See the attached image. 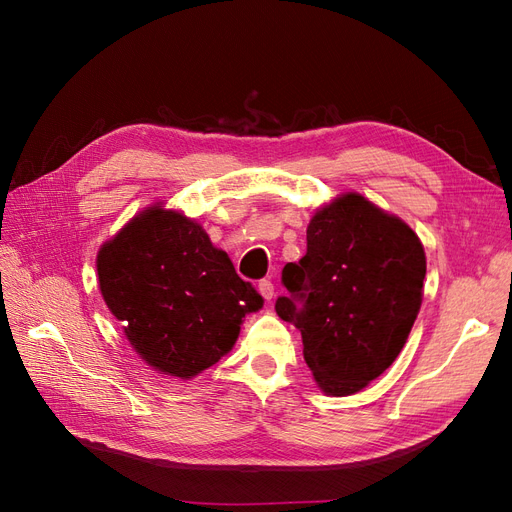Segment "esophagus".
Masks as SVG:
<instances>
[{
    "label": "esophagus",
    "instance_id": "obj_1",
    "mask_svg": "<svg viewBox=\"0 0 512 512\" xmlns=\"http://www.w3.org/2000/svg\"><path fill=\"white\" fill-rule=\"evenodd\" d=\"M258 290H260V294H262V299H267V301L273 299L275 288H273L271 280H260V282H258Z\"/></svg>",
    "mask_w": 512,
    "mask_h": 512
}]
</instances>
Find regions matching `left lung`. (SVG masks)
<instances>
[{
	"label": "left lung",
	"instance_id": "obj_1",
	"mask_svg": "<svg viewBox=\"0 0 512 512\" xmlns=\"http://www.w3.org/2000/svg\"><path fill=\"white\" fill-rule=\"evenodd\" d=\"M427 262L414 230L359 194H344L307 226V252L282 271L275 312L303 337L320 389L352 395L404 348L423 301Z\"/></svg>",
	"mask_w": 512,
	"mask_h": 512
}]
</instances>
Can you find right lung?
Segmentation results:
<instances>
[{
	"mask_svg": "<svg viewBox=\"0 0 512 512\" xmlns=\"http://www.w3.org/2000/svg\"><path fill=\"white\" fill-rule=\"evenodd\" d=\"M102 297L143 359L192 378L232 348L262 297L181 213L153 207L98 254Z\"/></svg>",
	"mask_w": 512,
	"mask_h": 512,
	"instance_id": "add662e5",
	"label": "right lung"
}]
</instances>
